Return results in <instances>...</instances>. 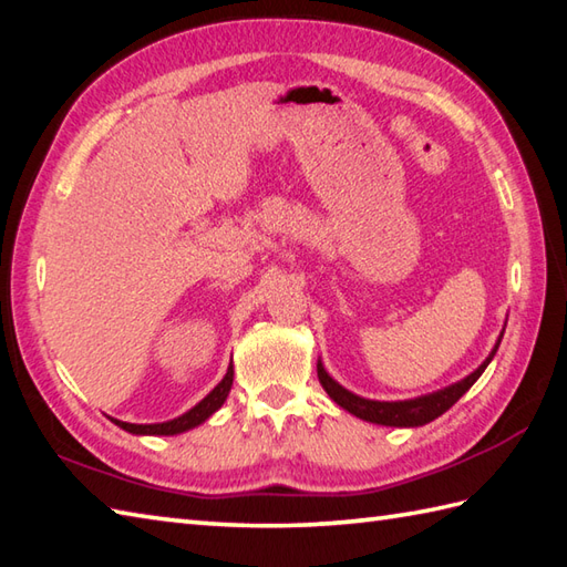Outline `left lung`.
<instances>
[{"instance_id": "8db88e82", "label": "left lung", "mask_w": 567, "mask_h": 567, "mask_svg": "<svg viewBox=\"0 0 567 567\" xmlns=\"http://www.w3.org/2000/svg\"><path fill=\"white\" fill-rule=\"evenodd\" d=\"M502 341V336H499ZM497 346L492 348V353L487 355V360L483 365H480L475 372H470L467 378H463L461 382L451 384V388H443L433 394H424V396H416V400H404V402H375V400H365V396H358L353 392H348L346 388H341L339 382H336L327 370H323L321 360L317 363V375L321 388L327 390V394L331 400L343 406L346 412H351L353 416L370 421V424H380V426H424L429 421L439 419L443 412H449V409L461 400V396L473 388L477 382V378L483 375L485 368L489 365V360L495 358Z\"/></svg>"}]
</instances>
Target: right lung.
Listing matches in <instances>:
<instances>
[{
	"label": "right lung",
	"instance_id": "1",
	"mask_svg": "<svg viewBox=\"0 0 567 567\" xmlns=\"http://www.w3.org/2000/svg\"><path fill=\"white\" fill-rule=\"evenodd\" d=\"M231 384H234V365L226 370L224 380L216 384V388L207 396H204L199 404L192 406L189 412H185L183 416L163 421V424H126V421H118V419H112V421L118 429L136 433V436H175V433L189 431V429L199 426L202 421H207L216 412V409L226 402L228 392H231Z\"/></svg>",
	"mask_w": 567,
	"mask_h": 567
}]
</instances>
